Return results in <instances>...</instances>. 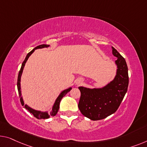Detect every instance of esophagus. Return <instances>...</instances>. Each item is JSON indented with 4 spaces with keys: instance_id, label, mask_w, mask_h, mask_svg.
<instances>
[{
    "instance_id": "1",
    "label": "esophagus",
    "mask_w": 147,
    "mask_h": 147,
    "mask_svg": "<svg viewBox=\"0 0 147 147\" xmlns=\"http://www.w3.org/2000/svg\"><path fill=\"white\" fill-rule=\"evenodd\" d=\"M82 82H83V80L82 79V78H78V79L76 80V85H80L82 84Z\"/></svg>"
}]
</instances>
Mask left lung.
I'll use <instances>...</instances> for the list:
<instances>
[{
	"mask_svg": "<svg viewBox=\"0 0 147 147\" xmlns=\"http://www.w3.org/2000/svg\"><path fill=\"white\" fill-rule=\"evenodd\" d=\"M112 53L117 57V72L115 78L106 86L100 88L80 86L81 95L78 108L90 119H103L115 113L127 91L129 84L128 68L125 59L114 47Z\"/></svg>",
	"mask_w": 147,
	"mask_h": 147,
	"instance_id": "left-lung-1",
	"label": "left lung"
}]
</instances>
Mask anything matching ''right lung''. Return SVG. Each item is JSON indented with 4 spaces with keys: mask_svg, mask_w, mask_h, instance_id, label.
Wrapping results in <instances>:
<instances>
[{
    "mask_svg": "<svg viewBox=\"0 0 147 147\" xmlns=\"http://www.w3.org/2000/svg\"><path fill=\"white\" fill-rule=\"evenodd\" d=\"M49 45H45V44H43V45H38L36 47H35L34 49H32L30 53H28L27 55H26V58L24 61V62L22 63V67H21V69L19 71V73H18V82H17V87H18V94H19V96L20 98V102L22 106H24V108L28 109V111H30V113H32V115L34 116L35 117H36L37 119H47V118H49L51 116H55V115L58 112V110L59 109V104H60V102L62 98L64 97V96L67 94L69 92L71 91V90L72 89L71 87L69 88H67L66 90H63V92H61V94L57 98L53 106V108L51 111H50L49 113H48L47 111H45V112H43V111H38V110H36V109H34L30 108L28 106V105H24V100H23V98H22V93H21V87H20V80H21V76H22V72H23V69L24 68L25 66V64L26 63V61L28 59V58H29V57L31 55L34 53V51L35 50L37 49H41V48H44V47H49Z\"/></svg>",
    "mask_w": 147,
    "mask_h": 147,
    "instance_id": "1",
    "label": "right lung"
}]
</instances>
